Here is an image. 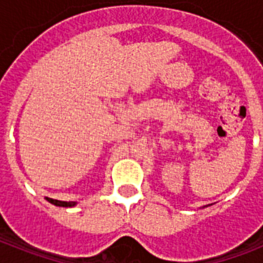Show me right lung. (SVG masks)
Listing matches in <instances>:
<instances>
[{
    "label": "right lung",
    "instance_id": "add662e5",
    "mask_svg": "<svg viewBox=\"0 0 263 263\" xmlns=\"http://www.w3.org/2000/svg\"><path fill=\"white\" fill-rule=\"evenodd\" d=\"M50 203L55 204V206H60V208H72L75 206V202H63V200H57V199H51V198H46Z\"/></svg>",
    "mask_w": 263,
    "mask_h": 263
}]
</instances>
